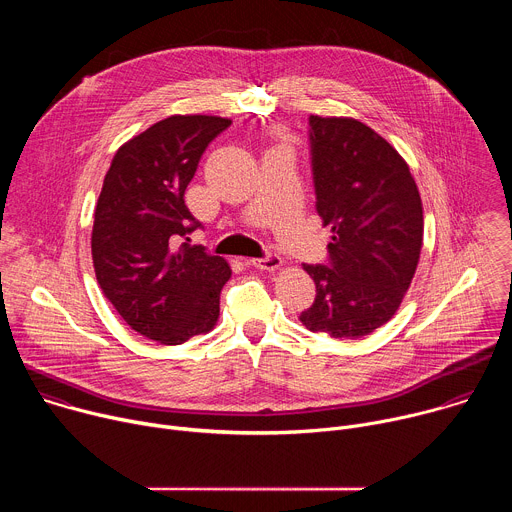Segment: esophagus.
Instances as JSON below:
<instances>
[{
  "label": "esophagus",
  "instance_id": "obj_1",
  "mask_svg": "<svg viewBox=\"0 0 512 512\" xmlns=\"http://www.w3.org/2000/svg\"><path fill=\"white\" fill-rule=\"evenodd\" d=\"M249 263H251L253 267H257V269L273 271V269H277V267L281 265V257H279V255H275V253H267V255H263V257L251 259Z\"/></svg>",
  "mask_w": 512,
  "mask_h": 512
}]
</instances>
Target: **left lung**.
Masks as SVG:
<instances>
[{
    "mask_svg": "<svg viewBox=\"0 0 512 512\" xmlns=\"http://www.w3.org/2000/svg\"><path fill=\"white\" fill-rule=\"evenodd\" d=\"M316 210L332 227L326 263L304 265L316 283L300 314L312 332L367 336L393 318L415 275L423 208L405 160L371 127L310 115Z\"/></svg>",
    "mask_w": 512,
    "mask_h": 512,
    "instance_id": "8db88e82",
    "label": "left lung"
}]
</instances>
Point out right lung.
Returning a JSON list of instances; mask_svg holds the SVG:
<instances>
[{
	"label": "right lung",
	"mask_w": 512,
	"mask_h": 512,
	"mask_svg": "<svg viewBox=\"0 0 512 512\" xmlns=\"http://www.w3.org/2000/svg\"><path fill=\"white\" fill-rule=\"evenodd\" d=\"M231 125L172 115L117 150L103 180L91 237L105 298L141 336L182 344L214 328L229 263L182 243L202 225L184 202L208 143Z\"/></svg>",
	"instance_id": "obj_1"
}]
</instances>
